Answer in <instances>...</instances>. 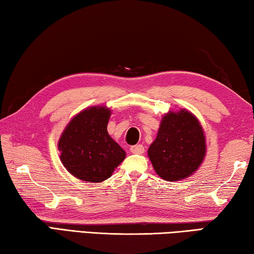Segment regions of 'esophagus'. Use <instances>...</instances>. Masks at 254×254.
<instances>
[{
  "label": "esophagus",
  "mask_w": 254,
  "mask_h": 254,
  "mask_svg": "<svg viewBox=\"0 0 254 254\" xmlns=\"http://www.w3.org/2000/svg\"><path fill=\"white\" fill-rule=\"evenodd\" d=\"M130 152L132 153V154H143L144 146H143V145H140V144L134 145V146L130 147Z\"/></svg>",
  "instance_id": "34e87169"
}]
</instances>
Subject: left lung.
I'll return each mask as SVG.
<instances>
[{
  "mask_svg": "<svg viewBox=\"0 0 254 254\" xmlns=\"http://www.w3.org/2000/svg\"><path fill=\"white\" fill-rule=\"evenodd\" d=\"M206 154L203 130L198 119L187 110L170 111L162 119L148 157L166 181L182 180L192 174Z\"/></svg>",
  "mask_w": 254,
  "mask_h": 254,
  "instance_id": "8db88e82",
  "label": "left lung"
}]
</instances>
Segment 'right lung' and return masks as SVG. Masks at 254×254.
<instances>
[{"instance_id":"add662e5","label":"right lung","mask_w":254,"mask_h":254,"mask_svg":"<svg viewBox=\"0 0 254 254\" xmlns=\"http://www.w3.org/2000/svg\"><path fill=\"white\" fill-rule=\"evenodd\" d=\"M110 114L106 107L83 110L70 120L61 136L58 149L62 163L80 180H107L126 157L107 131Z\"/></svg>"}]
</instances>
